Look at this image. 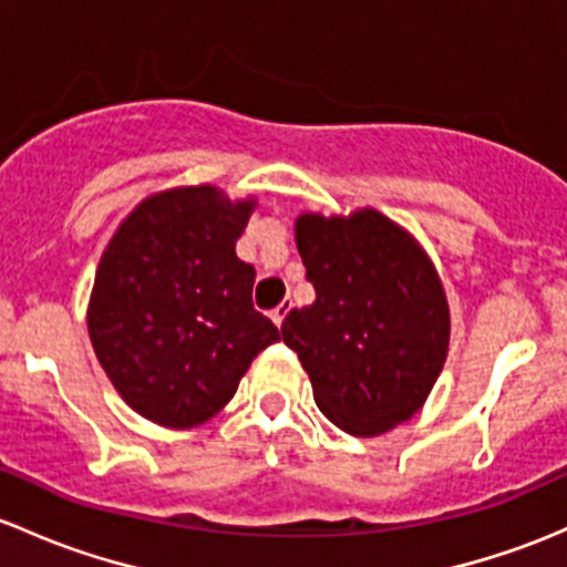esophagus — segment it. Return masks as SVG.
Returning a JSON list of instances; mask_svg holds the SVG:
<instances>
[{
    "instance_id": "obj_1",
    "label": "esophagus",
    "mask_w": 567,
    "mask_h": 567,
    "mask_svg": "<svg viewBox=\"0 0 567 567\" xmlns=\"http://www.w3.org/2000/svg\"><path fill=\"white\" fill-rule=\"evenodd\" d=\"M288 312H290V303H288V301H285V303H279V307L274 309V312H271V320H274V323H277V326H282L285 315H288Z\"/></svg>"
}]
</instances>
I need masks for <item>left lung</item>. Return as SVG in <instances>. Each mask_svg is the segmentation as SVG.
Listing matches in <instances>:
<instances>
[{"instance_id": "obj_1", "label": "left lung", "mask_w": 567, "mask_h": 567, "mask_svg": "<svg viewBox=\"0 0 567 567\" xmlns=\"http://www.w3.org/2000/svg\"><path fill=\"white\" fill-rule=\"evenodd\" d=\"M296 247L315 303L290 309L282 339L312 380L315 404L355 437L413 419L451 339L449 301L424 247L374 208L301 214Z\"/></svg>"}]
</instances>
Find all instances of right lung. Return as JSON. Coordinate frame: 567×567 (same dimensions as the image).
I'll return each mask as SVG.
<instances>
[{"label": "right lung", "mask_w": 567, "mask_h": 567, "mask_svg": "<svg viewBox=\"0 0 567 567\" xmlns=\"http://www.w3.org/2000/svg\"><path fill=\"white\" fill-rule=\"evenodd\" d=\"M255 200L212 184L141 200L105 247L89 337L118 396L143 419L193 429L234 399L279 339L252 307L255 268L236 258Z\"/></svg>", "instance_id": "1"}]
</instances>
